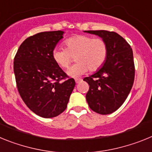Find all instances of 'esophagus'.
Wrapping results in <instances>:
<instances>
[{
  "label": "esophagus",
  "mask_w": 152,
  "mask_h": 152,
  "mask_svg": "<svg viewBox=\"0 0 152 152\" xmlns=\"http://www.w3.org/2000/svg\"><path fill=\"white\" fill-rule=\"evenodd\" d=\"M81 79H76V80H75V82L77 83V84H78L79 82H80V81H81Z\"/></svg>",
  "instance_id": "1"
}]
</instances>
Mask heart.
<instances>
[{"mask_svg":"<svg viewBox=\"0 0 152 152\" xmlns=\"http://www.w3.org/2000/svg\"><path fill=\"white\" fill-rule=\"evenodd\" d=\"M65 49L55 48L52 52L53 61L65 69L75 57L74 64L68 70L70 77L77 78L88 72H96L105 64L108 56V45L102 38H93L86 35H76L64 42Z\"/></svg>","mask_w":152,"mask_h":152,"instance_id":"obj_1","label":"heart"}]
</instances>
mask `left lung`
Returning <instances> with one entry per match:
<instances>
[{
  "label": "left lung",
  "mask_w": 152,
  "mask_h": 152,
  "mask_svg": "<svg viewBox=\"0 0 152 152\" xmlns=\"http://www.w3.org/2000/svg\"><path fill=\"white\" fill-rule=\"evenodd\" d=\"M107 42L108 56L100 69L84 80L89 84L86 100L93 111L102 115L123 105L134 83L135 64L131 46L121 36L107 30H88Z\"/></svg>",
  "instance_id": "obj_1"
}]
</instances>
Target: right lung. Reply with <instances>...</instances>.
<instances>
[{
	"instance_id": "right-lung-1",
	"label": "right lung",
	"mask_w": 152,
	"mask_h": 152,
	"mask_svg": "<svg viewBox=\"0 0 152 152\" xmlns=\"http://www.w3.org/2000/svg\"><path fill=\"white\" fill-rule=\"evenodd\" d=\"M63 34L58 30L29 36L14 57L19 94L29 110L43 118L56 117L64 112L75 86L74 78H69L52 59V50Z\"/></svg>"
}]
</instances>
